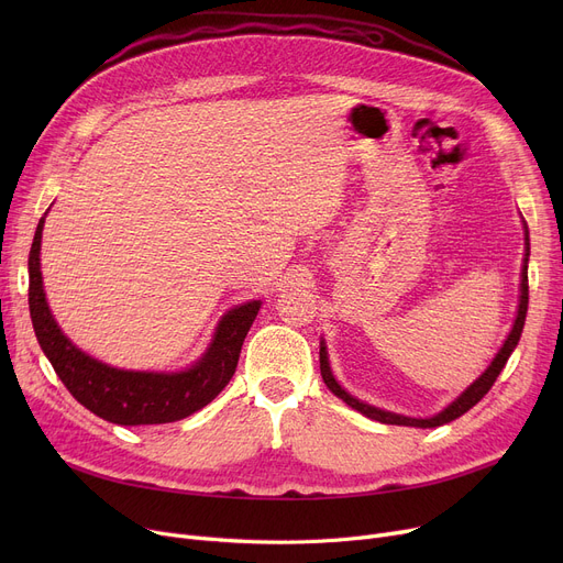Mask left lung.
<instances>
[{
  "label": "left lung",
  "instance_id": "obj_1",
  "mask_svg": "<svg viewBox=\"0 0 563 563\" xmlns=\"http://www.w3.org/2000/svg\"><path fill=\"white\" fill-rule=\"evenodd\" d=\"M525 240H527V253H525V264H522V283H520V306H518V317L514 321V329L509 333V338L505 340V344H501V349L497 351L495 361L490 363V367L472 383V386L454 401L450 404L445 410L438 412V416L429 418V420H416V418H404V416H395V412H388V410H380V408H374L369 404H363L358 401L356 397H351L349 393H344L340 388V383L333 378L331 374V367H329V358H327V346L321 344L319 349V369H321V378L323 383H327L329 390L333 395H338L342 401H346L351 408L361 410L363 416H367L369 420H376V422H383V424H404V427H420V429H431V427H440V424H448L456 418H461L463 412H467L472 406L479 404L484 399V395L493 388V383L497 380L499 372L505 369L511 351L516 349L518 340H520V333H522V327H525V317H527V303H529V283H527V260H529V236L525 232Z\"/></svg>",
  "mask_w": 563,
  "mask_h": 563
}]
</instances>
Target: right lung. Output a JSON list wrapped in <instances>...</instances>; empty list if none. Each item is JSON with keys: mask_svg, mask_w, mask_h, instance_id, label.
Listing matches in <instances>:
<instances>
[{"mask_svg": "<svg viewBox=\"0 0 563 563\" xmlns=\"http://www.w3.org/2000/svg\"><path fill=\"white\" fill-rule=\"evenodd\" d=\"M45 217L38 221L32 251H29V312L38 344L68 393L98 418L121 424H166L177 422L210 404L232 378L240 361L244 338L255 321L260 301L230 310L200 363L180 374L128 372L109 367L79 351L56 327L47 308L41 278V234Z\"/></svg>", "mask_w": 563, "mask_h": 563, "instance_id": "1", "label": "right lung"}]
</instances>
